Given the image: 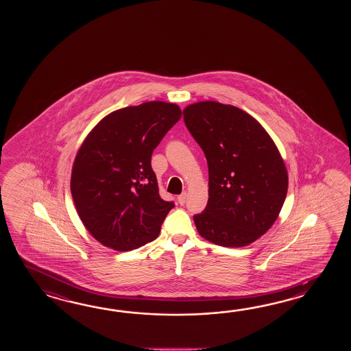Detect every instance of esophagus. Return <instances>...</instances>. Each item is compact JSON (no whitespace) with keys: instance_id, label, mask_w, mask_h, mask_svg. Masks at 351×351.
Here are the masks:
<instances>
[{"instance_id":"esophagus-1","label":"esophagus","mask_w":351,"mask_h":351,"mask_svg":"<svg viewBox=\"0 0 351 351\" xmlns=\"http://www.w3.org/2000/svg\"><path fill=\"white\" fill-rule=\"evenodd\" d=\"M186 193L184 192V193L180 194V195H178V203L180 204V206H184V203H186Z\"/></svg>"}]
</instances>
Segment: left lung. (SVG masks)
<instances>
[{"instance_id": "1", "label": "left lung", "mask_w": 351, "mask_h": 351, "mask_svg": "<svg viewBox=\"0 0 351 351\" xmlns=\"http://www.w3.org/2000/svg\"><path fill=\"white\" fill-rule=\"evenodd\" d=\"M184 123L208 165V203L193 217L197 231L223 247H245L276 222L289 174L265 128L233 105H186Z\"/></svg>"}]
</instances>
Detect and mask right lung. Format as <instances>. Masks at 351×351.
I'll return each instance as SVG.
<instances>
[{"instance_id": "obj_1", "label": "right lung", "mask_w": 351, "mask_h": 351, "mask_svg": "<svg viewBox=\"0 0 351 351\" xmlns=\"http://www.w3.org/2000/svg\"><path fill=\"white\" fill-rule=\"evenodd\" d=\"M180 117L177 104L147 101L108 114L85 136L70 189L84 227L103 246L130 251L157 239L174 204L159 195L150 158Z\"/></svg>"}]
</instances>
